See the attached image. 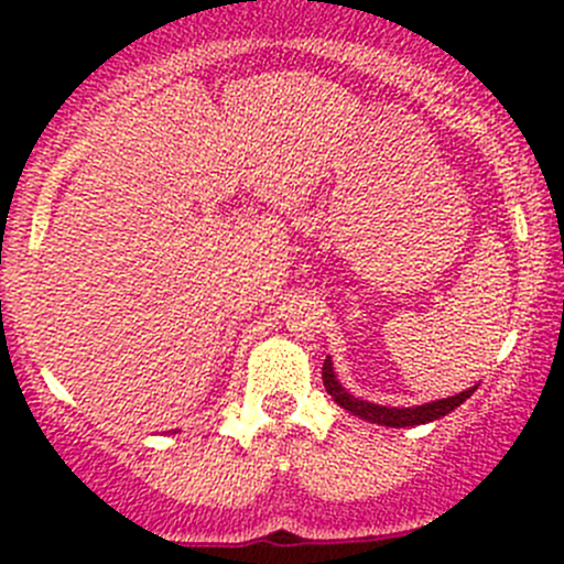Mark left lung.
Instances as JSON below:
<instances>
[{
    "label": "left lung",
    "mask_w": 564,
    "mask_h": 564,
    "mask_svg": "<svg viewBox=\"0 0 564 564\" xmlns=\"http://www.w3.org/2000/svg\"><path fill=\"white\" fill-rule=\"evenodd\" d=\"M322 379H324V388H327L329 395L335 398V403H340V406L349 409V412L357 414V417L368 420V423L390 425V429H406V425H423V423H431V420L445 417V414H451L453 409L460 406V403H464L466 398L475 392V388H469V390L458 392V395H453V398H442V401L423 403V406L395 409V406H379V403H368V401H360V398L349 395V392L340 388L338 379H335L333 362H329V357L324 360Z\"/></svg>",
    "instance_id": "left-lung-1"
}]
</instances>
